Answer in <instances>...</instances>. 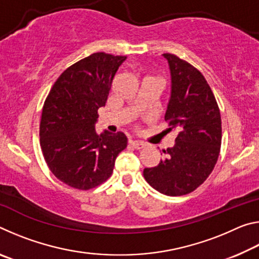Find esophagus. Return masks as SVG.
<instances>
[{"label":"esophagus","mask_w":259,"mask_h":259,"mask_svg":"<svg viewBox=\"0 0 259 259\" xmlns=\"http://www.w3.org/2000/svg\"><path fill=\"white\" fill-rule=\"evenodd\" d=\"M130 144L133 145V147L137 148V150H140V148L145 147L146 144L144 142H140V140H130Z\"/></svg>","instance_id":"esophagus-1"}]
</instances>
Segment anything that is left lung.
Returning <instances> with one entry per match:
<instances>
[{"mask_svg":"<svg viewBox=\"0 0 259 259\" xmlns=\"http://www.w3.org/2000/svg\"><path fill=\"white\" fill-rule=\"evenodd\" d=\"M168 61L171 91L164 120L177 133L166 157L144 169L146 182L162 194L179 196L199 187L211 174L222 144L221 112L204 76L187 61L171 54Z\"/></svg>","mask_w":259,"mask_h":259,"instance_id":"8db88e82","label":"left lung"}]
</instances>
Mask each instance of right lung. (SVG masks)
I'll list each match as a JSON object with an SVG mask.
<instances>
[{"mask_svg":"<svg viewBox=\"0 0 259 259\" xmlns=\"http://www.w3.org/2000/svg\"><path fill=\"white\" fill-rule=\"evenodd\" d=\"M123 56L85 57L57 78L45 102L40 124L43 156L55 176L77 190H90L111 177L116 156L126 147L123 133L97 134L98 109L105 106Z\"/></svg>","mask_w":259,"mask_h":259,"instance_id":"1","label":"right lung"}]
</instances>
